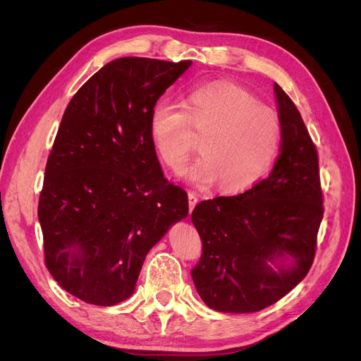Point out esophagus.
Wrapping results in <instances>:
<instances>
[{
  "label": "esophagus",
  "mask_w": 361,
  "mask_h": 361,
  "mask_svg": "<svg viewBox=\"0 0 361 361\" xmlns=\"http://www.w3.org/2000/svg\"><path fill=\"white\" fill-rule=\"evenodd\" d=\"M199 203V195L197 192L194 191H188V204H190V214L192 212V209L195 207V204Z\"/></svg>",
  "instance_id": "1"
}]
</instances>
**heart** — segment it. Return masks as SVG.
<instances>
[{
    "mask_svg": "<svg viewBox=\"0 0 361 361\" xmlns=\"http://www.w3.org/2000/svg\"><path fill=\"white\" fill-rule=\"evenodd\" d=\"M185 108L161 99L149 114V135L158 157L180 173L194 149L190 125L202 134V155L188 170L199 187L227 192L253 187L274 162L281 125L277 114L256 96L231 82H214L190 90Z\"/></svg>",
    "mask_w": 361,
    "mask_h": 361,
    "instance_id": "heart-1",
    "label": "heart"
}]
</instances>
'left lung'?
<instances>
[{
    "instance_id": "1",
    "label": "left lung",
    "mask_w": 361,
    "mask_h": 361,
    "mask_svg": "<svg viewBox=\"0 0 361 361\" xmlns=\"http://www.w3.org/2000/svg\"><path fill=\"white\" fill-rule=\"evenodd\" d=\"M281 147L253 188L194 207L203 253L191 271L207 307L253 313L277 302L307 276L324 215L318 152L301 114L274 84Z\"/></svg>"
}]
</instances>
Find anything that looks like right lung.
Instances as JSON below:
<instances>
[{
	"instance_id": "add662e5",
	"label": "right lung",
	"mask_w": 361,
	"mask_h": 361,
	"mask_svg": "<svg viewBox=\"0 0 361 361\" xmlns=\"http://www.w3.org/2000/svg\"><path fill=\"white\" fill-rule=\"evenodd\" d=\"M190 66V60H113L63 114L37 214L47 268L84 302L129 298L149 250L188 215L187 192L164 178L149 114Z\"/></svg>"
}]
</instances>
